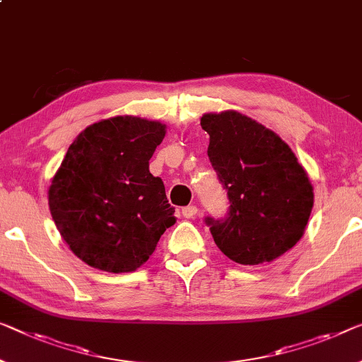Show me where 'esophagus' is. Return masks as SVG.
<instances>
[{
  "label": "esophagus",
  "instance_id": "34e87169",
  "mask_svg": "<svg viewBox=\"0 0 362 362\" xmlns=\"http://www.w3.org/2000/svg\"><path fill=\"white\" fill-rule=\"evenodd\" d=\"M198 213V208L195 206V204H188V206L182 208V214L185 216V218H193Z\"/></svg>",
  "mask_w": 362,
  "mask_h": 362
}]
</instances>
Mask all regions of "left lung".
Returning <instances> with one entry per match:
<instances>
[{"instance_id":"left-lung-1","label":"left lung","mask_w":362,"mask_h":362,"mask_svg":"<svg viewBox=\"0 0 362 362\" xmlns=\"http://www.w3.org/2000/svg\"><path fill=\"white\" fill-rule=\"evenodd\" d=\"M208 158L228 190L224 219H204L219 250L240 265L273 262L304 235L314 188L276 133L235 110L204 113Z\"/></svg>"}]
</instances>
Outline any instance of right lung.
Instances as JSON below:
<instances>
[{"label": "right lung", "instance_id": "right-lung-1", "mask_svg": "<svg viewBox=\"0 0 362 362\" xmlns=\"http://www.w3.org/2000/svg\"><path fill=\"white\" fill-rule=\"evenodd\" d=\"M165 125L113 117L78 134L48 190L57 229L74 255L109 273L134 272L151 253L174 211L149 159Z\"/></svg>", "mask_w": 362, "mask_h": 362}]
</instances>
